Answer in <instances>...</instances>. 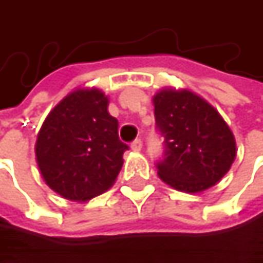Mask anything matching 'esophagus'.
Listing matches in <instances>:
<instances>
[{"mask_svg": "<svg viewBox=\"0 0 263 263\" xmlns=\"http://www.w3.org/2000/svg\"><path fill=\"white\" fill-rule=\"evenodd\" d=\"M141 146H143V144H141V140H140V138H137V140H134V141H132L131 149L134 151V152H140V151H141Z\"/></svg>", "mask_w": 263, "mask_h": 263, "instance_id": "34e87169", "label": "esophagus"}]
</instances>
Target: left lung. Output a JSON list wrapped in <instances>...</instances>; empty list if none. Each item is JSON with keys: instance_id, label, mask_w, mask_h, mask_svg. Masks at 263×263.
I'll return each instance as SVG.
<instances>
[{"instance_id": "1", "label": "left lung", "mask_w": 263, "mask_h": 263, "mask_svg": "<svg viewBox=\"0 0 263 263\" xmlns=\"http://www.w3.org/2000/svg\"><path fill=\"white\" fill-rule=\"evenodd\" d=\"M164 160L157 164L161 181L185 193H201L219 183L236 158V140L221 114L185 88H161L154 97Z\"/></svg>"}]
</instances>
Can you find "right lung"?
Masks as SVG:
<instances>
[{"instance_id":"obj_1","label":"right lung","mask_w":263,"mask_h":263,"mask_svg":"<svg viewBox=\"0 0 263 263\" xmlns=\"http://www.w3.org/2000/svg\"><path fill=\"white\" fill-rule=\"evenodd\" d=\"M99 88H76L47 116L34 154L45 184L65 199L85 202L116 183L128 149Z\"/></svg>"}]
</instances>
